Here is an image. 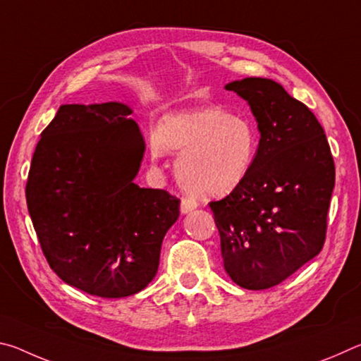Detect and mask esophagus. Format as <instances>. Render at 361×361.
<instances>
[{"instance_id":"34e87169","label":"esophagus","mask_w":361,"mask_h":361,"mask_svg":"<svg viewBox=\"0 0 361 361\" xmlns=\"http://www.w3.org/2000/svg\"><path fill=\"white\" fill-rule=\"evenodd\" d=\"M197 209V202L194 199H183L181 200V213L186 215V213H191L192 210Z\"/></svg>"}]
</instances>
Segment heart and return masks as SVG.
<instances>
[{"mask_svg":"<svg viewBox=\"0 0 361 361\" xmlns=\"http://www.w3.org/2000/svg\"><path fill=\"white\" fill-rule=\"evenodd\" d=\"M258 133L245 116L223 108L170 113L151 138L152 157L180 152L176 176L183 188L204 199L223 197L239 188L258 154Z\"/></svg>","mask_w":361,"mask_h":361,"instance_id":"heart-1","label":"heart"}]
</instances>
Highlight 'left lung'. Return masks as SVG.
<instances>
[{
  "label": "left lung",
  "mask_w": 361,
  "mask_h": 361,
  "mask_svg": "<svg viewBox=\"0 0 361 361\" xmlns=\"http://www.w3.org/2000/svg\"><path fill=\"white\" fill-rule=\"evenodd\" d=\"M226 89L247 100L261 138L247 178L210 209L232 282L266 290L322 252L334 161L314 113L279 82L245 78Z\"/></svg>",
  "instance_id": "8db88e82"
}]
</instances>
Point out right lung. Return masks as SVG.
I'll return each mask as SVG.
<instances>
[{
    "mask_svg": "<svg viewBox=\"0 0 361 361\" xmlns=\"http://www.w3.org/2000/svg\"><path fill=\"white\" fill-rule=\"evenodd\" d=\"M119 102L62 105L41 133L27 205L49 266L75 288L124 298L148 286L180 199L133 183L145 140Z\"/></svg>",
    "mask_w": 361,
    "mask_h": 361,
    "instance_id": "1",
    "label": "right lung"
}]
</instances>
